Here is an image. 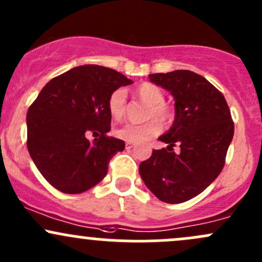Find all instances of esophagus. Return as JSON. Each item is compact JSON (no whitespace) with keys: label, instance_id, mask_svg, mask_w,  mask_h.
Returning a JSON list of instances; mask_svg holds the SVG:
<instances>
[{"label":"esophagus","instance_id":"obj_1","mask_svg":"<svg viewBox=\"0 0 262 262\" xmlns=\"http://www.w3.org/2000/svg\"><path fill=\"white\" fill-rule=\"evenodd\" d=\"M134 143H131V142H127V143H126V148H127V150H131V148L132 147H134Z\"/></svg>","mask_w":262,"mask_h":262}]
</instances>
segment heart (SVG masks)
Masks as SVG:
<instances>
[{"label": "heart", "mask_w": 262, "mask_h": 262, "mask_svg": "<svg viewBox=\"0 0 262 262\" xmlns=\"http://www.w3.org/2000/svg\"><path fill=\"white\" fill-rule=\"evenodd\" d=\"M136 96L148 106L146 119L150 120L142 125L125 123L115 130V135L120 140L131 143H142L152 139L161 131V123H168L173 119V111L170 105L165 102V95L159 86L151 82H143L135 91ZM107 107L110 116L114 120L122 119L126 111V91L117 89L110 95ZM158 121H156V120Z\"/></svg>", "instance_id": "b5f03b06"}]
</instances>
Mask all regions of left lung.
<instances>
[{"label": "left lung", "instance_id": "1", "mask_svg": "<svg viewBox=\"0 0 262 262\" xmlns=\"http://www.w3.org/2000/svg\"><path fill=\"white\" fill-rule=\"evenodd\" d=\"M148 77L175 98V121L159 137L167 148L154 150L140 164V175L157 199L181 204L220 175L233 137L231 112L224 95L201 75L176 70ZM176 144L182 147L177 155L172 151Z\"/></svg>", "mask_w": 262, "mask_h": 262}]
</instances>
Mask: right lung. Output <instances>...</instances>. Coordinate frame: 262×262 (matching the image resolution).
I'll return each mask as SVG.
<instances>
[{"label":"right lung","instance_id":"add662e5","mask_svg":"<svg viewBox=\"0 0 262 262\" xmlns=\"http://www.w3.org/2000/svg\"><path fill=\"white\" fill-rule=\"evenodd\" d=\"M132 81L112 69L83 64L52 78L27 111V148L41 175L64 193H82L107 173L108 162L123 151L108 136L107 102L115 90ZM89 132L98 137L91 143Z\"/></svg>","mask_w":262,"mask_h":262}]
</instances>
